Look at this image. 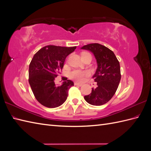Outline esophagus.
Wrapping results in <instances>:
<instances>
[{
  "label": "esophagus",
  "mask_w": 151,
  "mask_h": 151,
  "mask_svg": "<svg viewBox=\"0 0 151 151\" xmlns=\"http://www.w3.org/2000/svg\"><path fill=\"white\" fill-rule=\"evenodd\" d=\"M75 86H82V83H78V82H75Z\"/></svg>",
  "instance_id": "esophagus-1"
}]
</instances>
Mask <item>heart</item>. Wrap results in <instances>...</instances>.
Returning a JSON list of instances; mask_svg holds the SVG:
<instances>
[{
    "label": "heart",
    "instance_id": "obj_1",
    "mask_svg": "<svg viewBox=\"0 0 151 151\" xmlns=\"http://www.w3.org/2000/svg\"><path fill=\"white\" fill-rule=\"evenodd\" d=\"M87 54V52H83L82 55ZM90 73L87 71H80V70H75L71 73L70 74V77L72 79H74L76 81L82 82L85 78V77L89 76Z\"/></svg>",
    "mask_w": 151,
    "mask_h": 151
}]
</instances>
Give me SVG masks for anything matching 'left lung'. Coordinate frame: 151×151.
<instances>
[{
	"mask_svg": "<svg viewBox=\"0 0 151 151\" xmlns=\"http://www.w3.org/2000/svg\"><path fill=\"white\" fill-rule=\"evenodd\" d=\"M81 50L91 52L97 62L96 71L93 76L96 87L84 99L93 106L106 104L114 96L121 79L120 66L114 52L107 47L97 43L83 45Z\"/></svg>",
	"mask_w": 151,
	"mask_h": 151,
	"instance_id": "8db88e82",
	"label": "left lung"
}]
</instances>
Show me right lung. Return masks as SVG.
Listing matches in <instances>:
<instances>
[{"label": "right lung", "instance_id": "right-lung-1", "mask_svg": "<svg viewBox=\"0 0 151 151\" xmlns=\"http://www.w3.org/2000/svg\"><path fill=\"white\" fill-rule=\"evenodd\" d=\"M76 47L47 45L33 56L29 67V83L36 99L44 106L57 107L67 99L68 90L74 83L65 78L66 81L57 86L55 80L66 57Z\"/></svg>", "mask_w": 151, "mask_h": 151}]
</instances>
